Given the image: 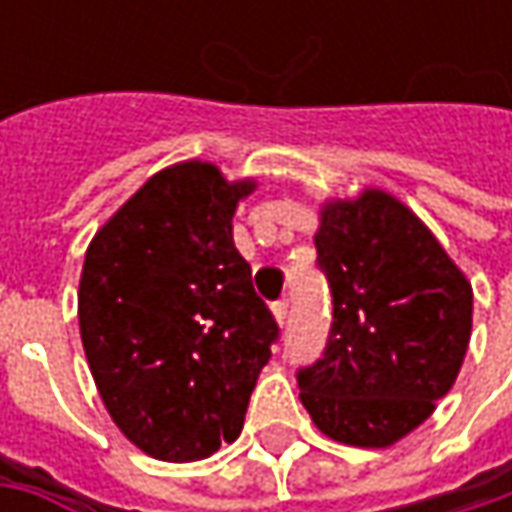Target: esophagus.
<instances>
[{
	"mask_svg": "<svg viewBox=\"0 0 512 512\" xmlns=\"http://www.w3.org/2000/svg\"><path fill=\"white\" fill-rule=\"evenodd\" d=\"M273 316H276V322H279V327L287 325V302H285V299L273 305Z\"/></svg>",
	"mask_w": 512,
	"mask_h": 512,
	"instance_id": "34e87169",
	"label": "esophagus"
}]
</instances>
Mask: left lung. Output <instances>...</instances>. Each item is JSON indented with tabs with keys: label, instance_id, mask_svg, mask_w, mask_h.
<instances>
[{
	"label": "left lung",
	"instance_id": "1",
	"mask_svg": "<svg viewBox=\"0 0 512 512\" xmlns=\"http://www.w3.org/2000/svg\"><path fill=\"white\" fill-rule=\"evenodd\" d=\"M333 293L325 356L299 399L333 442L390 447L427 422L462 370L473 287L422 219L382 187L327 199L313 236Z\"/></svg>",
	"mask_w": 512,
	"mask_h": 512
}]
</instances>
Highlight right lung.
I'll return each mask as SVG.
<instances>
[{"label":"right lung","instance_id":"add662e5","mask_svg":"<svg viewBox=\"0 0 512 512\" xmlns=\"http://www.w3.org/2000/svg\"><path fill=\"white\" fill-rule=\"evenodd\" d=\"M256 179L210 162L153 173L90 239L79 333L113 424L159 462L236 442L279 327L233 245Z\"/></svg>","mask_w":512,"mask_h":512}]
</instances>
